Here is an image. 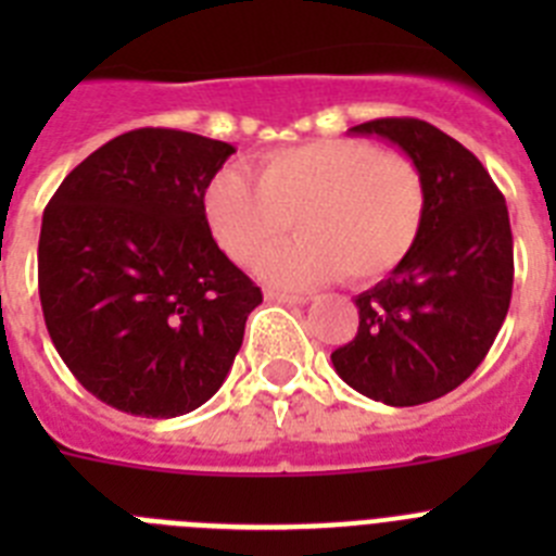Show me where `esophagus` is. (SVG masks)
Masks as SVG:
<instances>
[{"label": "esophagus", "instance_id": "esophagus-1", "mask_svg": "<svg viewBox=\"0 0 556 556\" xmlns=\"http://www.w3.org/2000/svg\"><path fill=\"white\" fill-rule=\"evenodd\" d=\"M264 298H267L269 303H308V294H289V292H275V289H267L264 292Z\"/></svg>", "mask_w": 556, "mask_h": 556}]
</instances>
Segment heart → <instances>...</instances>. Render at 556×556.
I'll list each match as a JSON object with an SVG mask.
<instances>
[{"label": "heart", "mask_w": 556, "mask_h": 556, "mask_svg": "<svg viewBox=\"0 0 556 556\" xmlns=\"http://www.w3.org/2000/svg\"><path fill=\"white\" fill-rule=\"evenodd\" d=\"M219 172L203 194L214 242L250 267L292 233L303 239L269 255L262 275L283 287H314L333 275L376 281L404 262L426 223V180L415 161L365 139L283 147L255 166Z\"/></svg>", "instance_id": "1"}]
</instances>
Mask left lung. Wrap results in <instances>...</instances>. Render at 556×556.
I'll use <instances>...</instances> for the list:
<instances>
[{
    "label": "left lung",
    "instance_id": "1",
    "mask_svg": "<svg viewBox=\"0 0 556 556\" xmlns=\"http://www.w3.org/2000/svg\"><path fill=\"white\" fill-rule=\"evenodd\" d=\"M381 136L426 180L420 239L384 281L356 298L358 331L333 370L387 406L429 404L470 378L513 298V228L504 194L473 152L434 125L390 116L351 127Z\"/></svg>",
    "mask_w": 556,
    "mask_h": 556
}]
</instances>
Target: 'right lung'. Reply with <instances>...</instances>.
Wrapping results in <instances>:
<instances>
[{
    "label": "right lung",
    "mask_w": 556,
    "mask_h": 556,
    "mask_svg": "<svg viewBox=\"0 0 556 556\" xmlns=\"http://www.w3.org/2000/svg\"><path fill=\"white\" fill-rule=\"evenodd\" d=\"M225 141L122 132L68 172L43 208L38 294L52 345L102 404L178 417L223 387L262 289L203 217Z\"/></svg>",
    "instance_id": "add662e5"
}]
</instances>
